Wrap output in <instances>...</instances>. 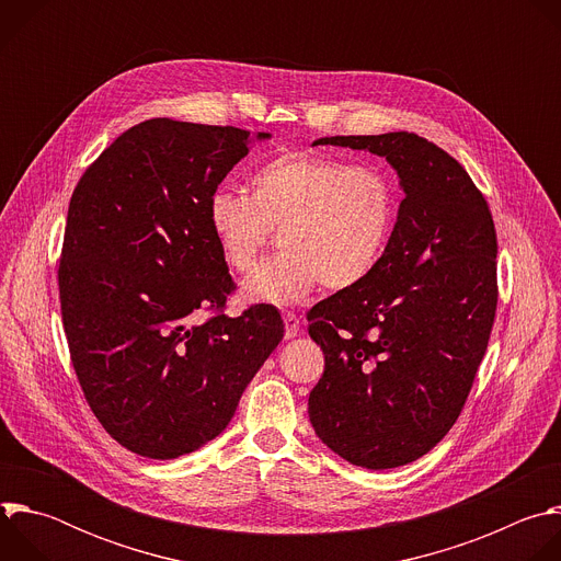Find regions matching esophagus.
<instances>
[{
    "instance_id": "1",
    "label": "esophagus",
    "mask_w": 561,
    "mask_h": 561,
    "mask_svg": "<svg viewBox=\"0 0 561 561\" xmlns=\"http://www.w3.org/2000/svg\"><path fill=\"white\" fill-rule=\"evenodd\" d=\"M284 324H286V340H293L301 331V322L295 312H284Z\"/></svg>"
}]
</instances>
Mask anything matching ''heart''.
I'll return each mask as SVG.
<instances>
[{
    "mask_svg": "<svg viewBox=\"0 0 561 561\" xmlns=\"http://www.w3.org/2000/svg\"><path fill=\"white\" fill-rule=\"evenodd\" d=\"M397 221L386 173L319 152H282L251 178V195L219 186L206 199V226L232 271H249L279 228V255L242 284L249 301L295 304L319 284L351 290L379 266Z\"/></svg>",
    "mask_w": 561,
    "mask_h": 561,
    "instance_id": "1",
    "label": "heart"
}]
</instances>
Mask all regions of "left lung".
<instances>
[{"label":"left lung","instance_id":"8db88e82","mask_svg":"<svg viewBox=\"0 0 561 561\" xmlns=\"http://www.w3.org/2000/svg\"><path fill=\"white\" fill-rule=\"evenodd\" d=\"M383 157L404 199L375 273L310 308L327 368L308 394L314 435L346 461L397 468L457 422L497 308V237L457 159L415 133L319 137Z\"/></svg>","mask_w":561,"mask_h":561}]
</instances>
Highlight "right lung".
<instances>
[{
    "mask_svg": "<svg viewBox=\"0 0 561 561\" xmlns=\"http://www.w3.org/2000/svg\"><path fill=\"white\" fill-rule=\"evenodd\" d=\"M271 133L169 117L119 135L79 180L59 299L70 359L106 433L148 459L215 439L284 337L275 306L219 310L232 290L206 199Z\"/></svg>",
    "mask_w": 561,
    "mask_h": 561,
    "instance_id": "add662e5",
    "label": "right lung"
}]
</instances>
